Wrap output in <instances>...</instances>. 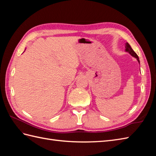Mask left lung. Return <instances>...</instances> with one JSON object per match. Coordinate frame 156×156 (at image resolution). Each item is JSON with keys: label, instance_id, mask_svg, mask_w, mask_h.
I'll use <instances>...</instances> for the list:
<instances>
[{"label": "left lung", "instance_id": "1", "mask_svg": "<svg viewBox=\"0 0 156 156\" xmlns=\"http://www.w3.org/2000/svg\"><path fill=\"white\" fill-rule=\"evenodd\" d=\"M125 51L126 52L129 53V54H130L131 56H133V57H134V58H136V59L137 60V62H139V64H140V59H139L138 55H137L136 53H135V52L133 50V49L131 48V45H129L127 42L126 43V44H125Z\"/></svg>", "mask_w": 156, "mask_h": 156}]
</instances>
